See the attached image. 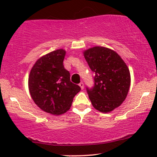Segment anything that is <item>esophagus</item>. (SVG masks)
<instances>
[{
  "label": "esophagus",
  "mask_w": 157,
  "mask_h": 157,
  "mask_svg": "<svg viewBox=\"0 0 157 157\" xmlns=\"http://www.w3.org/2000/svg\"><path fill=\"white\" fill-rule=\"evenodd\" d=\"M79 86H80V87L81 88V89H84V83L82 82H80V84H79Z\"/></svg>",
  "instance_id": "esophagus-1"
}]
</instances>
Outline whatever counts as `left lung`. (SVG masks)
I'll use <instances>...</instances> for the list:
<instances>
[{"mask_svg": "<svg viewBox=\"0 0 157 157\" xmlns=\"http://www.w3.org/2000/svg\"><path fill=\"white\" fill-rule=\"evenodd\" d=\"M85 59L94 73V86L86 88L95 109L108 113L120 106L125 100L131 85L127 65L113 50L94 46L83 52Z\"/></svg>", "mask_w": 157, "mask_h": 157, "instance_id": "1", "label": "left lung"}]
</instances>
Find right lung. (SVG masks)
Masks as SVG:
<instances>
[{"label": "right lung", "mask_w": 157, "mask_h": 157, "mask_svg": "<svg viewBox=\"0 0 157 157\" xmlns=\"http://www.w3.org/2000/svg\"><path fill=\"white\" fill-rule=\"evenodd\" d=\"M66 51L57 49L36 61L29 76V89L35 103L45 112L60 115L69 110L78 85L70 80L63 66Z\"/></svg>", "instance_id": "right-lung-1"}]
</instances>
